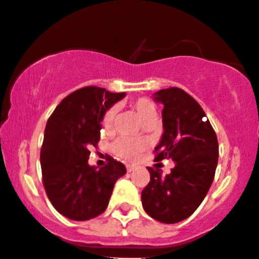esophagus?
I'll return each instance as SVG.
<instances>
[{
  "instance_id": "obj_1",
  "label": "esophagus",
  "mask_w": 259,
  "mask_h": 259,
  "mask_svg": "<svg viewBox=\"0 0 259 259\" xmlns=\"http://www.w3.org/2000/svg\"><path fill=\"white\" fill-rule=\"evenodd\" d=\"M134 166H133V165H130V164H127V165H126V170L127 171H133V170H134Z\"/></svg>"
}]
</instances>
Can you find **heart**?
Here are the masks:
<instances>
[{
    "label": "heart",
    "instance_id": "1",
    "mask_svg": "<svg viewBox=\"0 0 259 259\" xmlns=\"http://www.w3.org/2000/svg\"><path fill=\"white\" fill-rule=\"evenodd\" d=\"M132 108L134 109L135 113L139 115L142 121L148 122L151 120H155L156 110L154 104L151 103L149 99L140 98L137 99L132 103ZM116 108H110L103 116V125L106 130L113 129V125L115 121V116H116ZM148 143L143 139H137V138H119L115 140L113 146V151L116 155L121 156V158L127 159V160H134L137 159L143 151L145 150Z\"/></svg>",
    "mask_w": 259,
    "mask_h": 259
}]
</instances>
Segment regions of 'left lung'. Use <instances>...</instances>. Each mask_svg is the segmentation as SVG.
<instances>
[{
	"mask_svg": "<svg viewBox=\"0 0 259 259\" xmlns=\"http://www.w3.org/2000/svg\"><path fill=\"white\" fill-rule=\"evenodd\" d=\"M161 103L164 133L155 160L171 159L170 174L148 168L150 182L142 192L143 208L151 218L171 224L192 215L207 195L218 164V140L202 106L179 88L154 94Z\"/></svg>",
	"mask_w": 259,
	"mask_h": 259,
	"instance_id": "obj_1",
	"label": "left lung"
}]
</instances>
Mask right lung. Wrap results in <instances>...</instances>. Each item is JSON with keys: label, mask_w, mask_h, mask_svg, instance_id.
Here are the masks:
<instances>
[{"label": "right lung", "mask_w": 259, "mask_h": 259, "mask_svg": "<svg viewBox=\"0 0 259 259\" xmlns=\"http://www.w3.org/2000/svg\"><path fill=\"white\" fill-rule=\"evenodd\" d=\"M125 93L86 86L67 95L49 117L41 148L42 183L50 202L72 221L104 213L114 185L126 173L114 158L100 169L89 165L91 146L100 140L101 120Z\"/></svg>", "instance_id": "obj_1"}]
</instances>
